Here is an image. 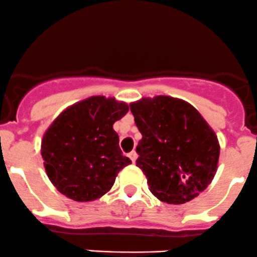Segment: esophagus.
I'll return each instance as SVG.
<instances>
[{
  "mask_svg": "<svg viewBox=\"0 0 257 257\" xmlns=\"http://www.w3.org/2000/svg\"><path fill=\"white\" fill-rule=\"evenodd\" d=\"M128 157L130 159H131V161L132 162H135V160H136V157H137V154H136V151H131L128 154Z\"/></svg>",
  "mask_w": 257,
  "mask_h": 257,
  "instance_id": "esophagus-1",
  "label": "esophagus"
}]
</instances>
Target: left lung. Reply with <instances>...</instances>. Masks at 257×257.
Returning <instances> with one entry per match:
<instances>
[{
  "mask_svg": "<svg viewBox=\"0 0 257 257\" xmlns=\"http://www.w3.org/2000/svg\"><path fill=\"white\" fill-rule=\"evenodd\" d=\"M130 110L142 135L136 166L160 201L185 204L211 184L220 145L194 106L180 98L156 96L132 102Z\"/></svg>",
  "mask_w": 257,
  "mask_h": 257,
  "instance_id": "8db88e82",
  "label": "left lung"
}]
</instances>
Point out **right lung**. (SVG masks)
Masks as SVG:
<instances>
[{
    "instance_id": "obj_1",
    "label": "right lung",
    "mask_w": 257,
    "mask_h": 257,
    "mask_svg": "<svg viewBox=\"0 0 257 257\" xmlns=\"http://www.w3.org/2000/svg\"><path fill=\"white\" fill-rule=\"evenodd\" d=\"M127 111L122 101L92 96L67 107L51 123L41 155L48 179L61 194L87 202L110 191L118 172L131 164L113 130Z\"/></svg>"
}]
</instances>
